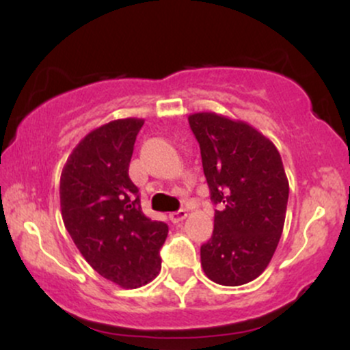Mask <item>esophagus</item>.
Segmentation results:
<instances>
[{
  "instance_id": "1",
  "label": "esophagus",
  "mask_w": 350,
  "mask_h": 350,
  "mask_svg": "<svg viewBox=\"0 0 350 350\" xmlns=\"http://www.w3.org/2000/svg\"><path fill=\"white\" fill-rule=\"evenodd\" d=\"M186 217H187V212L184 211V208H180V211H178V212H171L170 220L172 224H179V222H183Z\"/></svg>"
}]
</instances>
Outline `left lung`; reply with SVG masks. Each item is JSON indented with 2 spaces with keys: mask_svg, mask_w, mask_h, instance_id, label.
<instances>
[{
  "mask_svg": "<svg viewBox=\"0 0 350 350\" xmlns=\"http://www.w3.org/2000/svg\"><path fill=\"white\" fill-rule=\"evenodd\" d=\"M198 138L211 199L219 204L214 232L200 247L208 280L224 286L250 283L278 247L286 217V172L276 146L242 120L214 111L189 115Z\"/></svg>",
  "mask_w": 350,
  "mask_h": 350,
  "instance_id": "obj_1",
  "label": "left lung"
}]
</instances>
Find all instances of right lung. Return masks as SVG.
I'll return each instance as SVG.
<instances>
[{"instance_id":"1","label":"right lung","mask_w":350,"mask_h":350,"mask_svg":"<svg viewBox=\"0 0 350 350\" xmlns=\"http://www.w3.org/2000/svg\"><path fill=\"white\" fill-rule=\"evenodd\" d=\"M143 118H120L80 139L60 174L64 226L87 263L118 286L133 290L159 275L167 226L142 211L128 176Z\"/></svg>"}]
</instances>
